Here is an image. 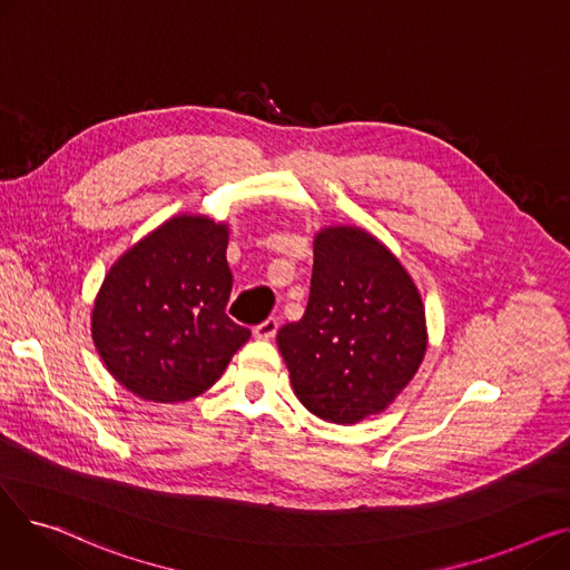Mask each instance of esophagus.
<instances>
[{
  "label": "esophagus",
  "mask_w": 570,
  "mask_h": 570,
  "mask_svg": "<svg viewBox=\"0 0 570 570\" xmlns=\"http://www.w3.org/2000/svg\"><path fill=\"white\" fill-rule=\"evenodd\" d=\"M277 331H279V321L277 318H265L263 323H258L256 327H254V337H258V340H273L275 335H277Z\"/></svg>",
  "instance_id": "esophagus-1"
}]
</instances>
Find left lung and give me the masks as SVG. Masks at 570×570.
Returning <instances> with one entry per match:
<instances>
[{"mask_svg": "<svg viewBox=\"0 0 570 570\" xmlns=\"http://www.w3.org/2000/svg\"><path fill=\"white\" fill-rule=\"evenodd\" d=\"M277 346L297 400L321 421L355 425L404 391L428 351L425 307L397 256L355 226L314 237L305 316Z\"/></svg>", "mask_w": 570, "mask_h": 570, "instance_id": "obj_1", "label": "left lung"}]
</instances>
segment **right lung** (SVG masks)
<instances>
[{
    "label": "right lung",
    "instance_id": "1",
    "mask_svg": "<svg viewBox=\"0 0 570 570\" xmlns=\"http://www.w3.org/2000/svg\"><path fill=\"white\" fill-rule=\"evenodd\" d=\"M228 226L177 215L108 269L92 340L119 385L149 402H187L224 374L249 327L226 316Z\"/></svg>",
    "mask_w": 570,
    "mask_h": 570
}]
</instances>
